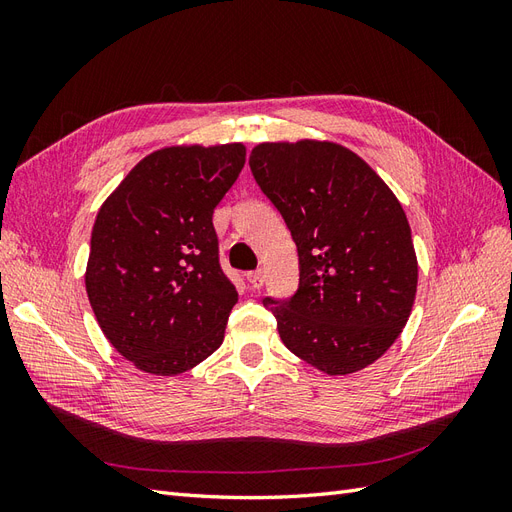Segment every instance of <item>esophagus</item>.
Segmentation results:
<instances>
[{"mask_svg": "<svg viewBox=\"0 0 512 512\" xmlns=\"http://www.w3.org/2000/svg\"><path fill=\"white\" fill-rule=\"evenodd\" d=\"M247 282H250V286H252L254 290L262 288V284H265V271L256 269V271H252V273H247Z\"/></svg>", "mask_w": 512, "mask_h": 512, "instance_id": "esophagus-1", "label": "esophagus"}]
</instances>
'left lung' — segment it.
<instances>
[{
	"instance_id": "obj_1",
	"label": "left lung",
	"mask_w": 512,
	"mask_h": 512,
	"mask_svg": "<svg viewBox=\"0 0 512 512\" xmlns=\"http://www.w3.org/2000/svg\"><path fill=\"white\" fill-rule=\"evenodd\" d=\"M252 175L299 252V288L262 299L284 346L329 376L393 346L416 297V254L399 200L356 153L335 143H262Z\"/></svg>"
}]
</instances>
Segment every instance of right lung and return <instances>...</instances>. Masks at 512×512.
Listing matches in <instances>:
<instances>
[{
	"label": "right lung",
	"mask_w": 512,
	"mask_h": 512,
	"mask_svg": "<svg viewBox=\"0 0 512 512\" xmlns=\"http://www.w3.org/2000/svg\"><path fill=\"white\" fill-rule=\"evenodd\" d=\"M243 164L241 143L166 147L100 207L87 297L108 342L136 369L177 376L222 346L239 294L220 267L213 209Z\"/></svg>",
	"instance_id": "obj_1"
}]
</instances>
